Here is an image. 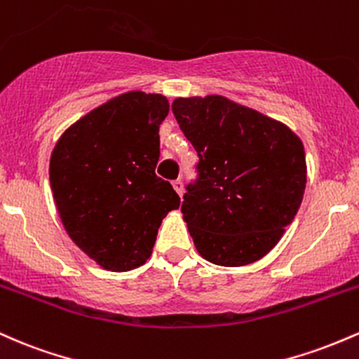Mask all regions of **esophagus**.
Returning <instances> with one entry per match:
<instances>
[{"label":"esophagus","mask_w":359,"mask_h":359,"mask_svg":"<svg viewBox=\"0 0 359 359\" xmlns=\"http://www.w3.org/2000/svg\"><path fill=\"white\" fill-rule=\"evenodd\" d=\"M172 188H175V191L178 193L180 196L183 195V181H181V180H175V181H172Z\"/></svg>","instance_id":"1"}]
</instances>
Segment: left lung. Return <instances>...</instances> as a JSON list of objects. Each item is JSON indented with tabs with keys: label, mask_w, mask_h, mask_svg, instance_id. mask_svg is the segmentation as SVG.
<instances>
[{
	"label": "left lung",
	"mask_w": 359,
	"mask_h": 359,
	"mask_svg": "<svg viewBox=\"0 0 359 359\" xmlns=\"http://www.w3.org/2000/svg\"><path fill=\"white\" fill-rule=\"evenodd\" d=\"M172 114L200 158V181L181 205L196 251L219 266L256 263L304 200V142L280 120L222 95L176 98Z\"/></svg>",
	"instance_id": "8db88e82"
}]
</instances>
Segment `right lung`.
Returning <instances> with one entry per match:
<instances>
[{
	"instance_id": "add662e5",
	"label": "right lung",
	"mask_w": 359,
	"mask_h": 359,
	"mask_svg": "<svg viewBox=\"0 0 359 359\" xmlns=\"http://www.w3.org/2000/svg\"><path fill=\"white\" fill-rule=\"evenodd\" d=\"M166 96L127 91L64 130L49 180L60 222L79 249L108 271H130L152 255L164 217L180 208L156 176Z\"/></svg>"
}]
</instances>
